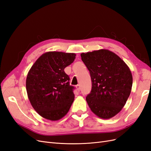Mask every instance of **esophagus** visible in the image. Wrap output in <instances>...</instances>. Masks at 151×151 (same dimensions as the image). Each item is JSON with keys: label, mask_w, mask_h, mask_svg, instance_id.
Instances as JSON below:
<instances>
[{"label": "esophagus", "mask_w": 151, "mask_h": 151, "mask_svg": "<svg viewBox=\"0 0 151 151\" xmlns=\"http://www.w3.org/2000/svg\"><path fill=\"white\" fill-rule=\"evenodd\" d=\"M76 89H77V91H80V89H81V86H80V85H76Z\"/></svg>", "instance_id": "obj_1"}]
</instances>
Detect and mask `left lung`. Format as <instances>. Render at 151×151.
<instances>
[{
	"label": "left lung",
	"mask_w": 151,
	"mask_h": 151,
	"mask_svg": "<svg viewBox=\"0 0 151 151\" xmlns=\"http://www.w3.org/2000/svg\"><path fill=\"white\" fill-rule=\"evenodd\" d=\"M81 57L92 81V89L86 96L89 107L103 119L113 117L125 106L131 93L133 78L129 67L106 49L82 53Z\"/></svg>",
	"instance_id": "1"
}]
</instances>
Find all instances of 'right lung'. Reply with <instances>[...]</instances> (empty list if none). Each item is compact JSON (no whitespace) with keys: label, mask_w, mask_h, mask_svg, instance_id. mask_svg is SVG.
Listing matches in <instances>:
<instances>
[{"label":"right lung","mask_w":151,"mask_h":151,"mask_svg":"<svg viewBox=\"0 0 151 151\" xmlns=\"http://www.w3.org/2000/svg\"><path fill=\"white\" fill-rule=\"evenodd\" d=\"M74 53L48 52L42 54L27 75L26 88L32 106L39 115L51 121L61 119L74 100L69 77L64 68L74 61Z\"/></svg>","instance_id":"add662e5"}]
</instances>
